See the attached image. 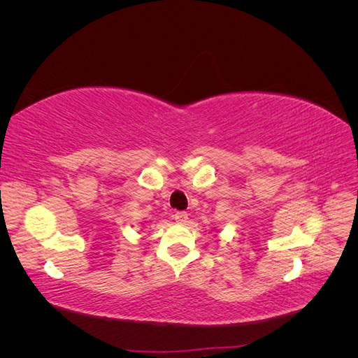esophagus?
I'll use <instances>...</instances> for the list:
<instances>
[{"label": "esophagus", "instance_id": "obj_1", "mask_svg": "<svg viewBox=\"0 0 358 358\" xmlns=\"http://www.w3.org/2000/svg\"><path fill=\"white\" fill-rule=\"evenodd\" d=\"M173 218H175V221L179 224H185V222H188V213L187 212H176L175 215H173Z\"/></svg>", "mask_w": 358, "mask_h": 358}]
</instances>
